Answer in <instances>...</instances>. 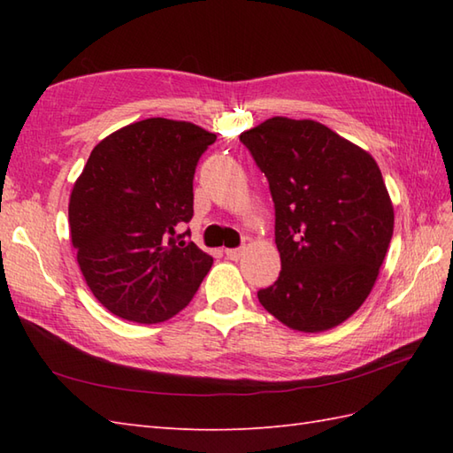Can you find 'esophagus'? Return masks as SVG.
Here are the masks:
<instances>
[{"label":"esophagus","instance_id":"obj_1","mask_svg":"<svg viewBox=\"0 0 453 453\" xmlns=\"http://www.w3.org/2000/svg\"><path fill=\"white\" fill-rule=\"evenodd\" d=\"M245 251V247H237V249H226V257L229 258V261H237V258H242Z\"/></svg>","mask_w":453,"mask_h":453}]
</instances>
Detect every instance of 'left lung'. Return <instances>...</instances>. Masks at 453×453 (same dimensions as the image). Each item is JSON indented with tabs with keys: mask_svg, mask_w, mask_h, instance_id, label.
Wrapping results in <instances>:
<instances>
[{
	"mask_svg": "<svg viewBox=\"0 0 453 453\" xmlns=\"http://www.w3.org/2000/svg\"><path fill=\"white\" fill-rule=\"evenodd\" d=\"M239 140L268 180L282 261L258 302L290 329H333L372 292L393 235L378 163L315 120L274 117Z\"/></svg>",
	"mask_w": 453,
	"mask_h": 453,
	"instance_id": "8db88e82",
	"label": "left lung"
}]
</instances>
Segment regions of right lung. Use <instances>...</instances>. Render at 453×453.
Segmentation results:
<instances>
[{"mask_svg": "<svg viewBox=\"0 0 453 453\" xmlns=\"http://www.w3.org/2000/svg\"><path fill=\"white\" fill-rule=\"evenodd\" d=\"M216 134L146 119L99 142L70 198L72 243L93 296L134 323H161L196 294L214 258L185 234L192 180Z\"/></svg>", "mask_w": 453, "mask_h": 453, "instance_id": "add662e5", "label": "right lung"}]
</instances>
